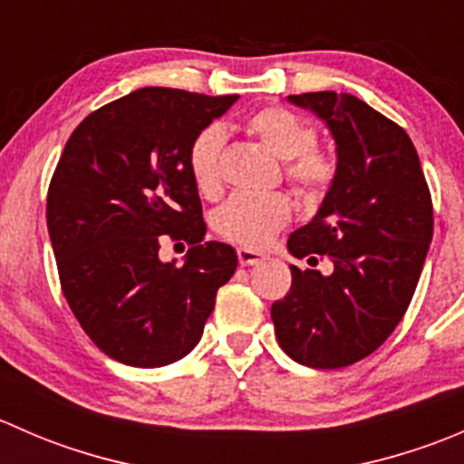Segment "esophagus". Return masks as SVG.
<instances>
[{
    "label": "esophagus",
    "instance_id": "34e87169",
    "mask_svg": "<svg viewBox=\"0 0 464 464\" xmlns=\"http://www.w3.org/2000/svg\"><path fill=\"white\" fill-rule=\"evenodd\" d=\"M237 258H240V265L254 266L258 265L260 260H265V254H260V251L256 249H249V246H240V249H237Z\"/></svg>",
    "mask_w": 464,
    "mask_h": 464
}]
</instances>
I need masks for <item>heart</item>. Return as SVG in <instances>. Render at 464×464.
<instances>
[{"label":"heart","mask_w":464,"mask_h":464,"mask_svg":"<svg viewBox=\"0 0 464 464\" xmlns=\"http://www.w3.org/2000/svg\"><path fill=\"white\" fill-rule=\"evenodd\" d=\"M246 130L285 161V177L303 195H319L334 177V163L314 148L316 132L303 116L285 107H265L246 119ZM227 132L222 125H208L195 137L188 150V168L204 198L222 190V150ZM292 218V202L285 195L236 193L213 213V228L227 240L246 246H262Z\"/></svg>","instance_id":"obj_1"}]
</instances>
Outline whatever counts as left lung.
Listing matches in <instances>:
<instances>
[{"instance_id":"1","label":"left lung","mask_w":464,"mask_h":464,"mask_svg":"<svg viewBox=\"0 0 464 464\" xmlns=\"http://www.w3.org/2000/svg\"><path fill=\"white\" fill-rule=\"evenodd\" d=\"M330 130L336 170L314 218L289 236L294 258L332 271L292 269L271 305L280 348L310 368H343L375 353L404 316L433 237V204L409 134L336 92L287 96Z\"/></svg>"}]
</instances>
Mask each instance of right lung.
<instances>
[{
    "label": "right lung",
    "instance_id": "obj_1",
    "mask_svg": "<svg viewBox=\"0 0 464 464\" xmlns=\"http://www.w3.org/2000/svg\"><path fill=\"white\" fill-rule=\"evenodd\" d=\"M240 96L143 87L89 114L69 137L46 198L64 298L116 362L159 368L199 343L237 254L204 242L188 150ZM163 235L191 245L185 265L158 258Z\"/></svg>",
    "mask_w": 464,
    "mask_h": 464
}]
</instances>
